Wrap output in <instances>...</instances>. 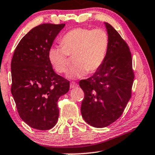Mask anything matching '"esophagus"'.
Wrapping results in <instances>:
<instances>
[{"label": "esophagus", "mask_w": 155, "mask_h": 155, "mask_svg": "<svg viewBox=\"0 0 155 155\" xmlns=\"http://www.w3.org/2000/svg\"><path fill=\"white\" fill-rule=\"evenodd\" d=\"M77 86H78V84H77V83H75V82H74V81L70 83V88H76V87H77Z\"/></svg>", "instance_id": "1"}]
</instances>
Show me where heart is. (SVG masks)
Returning a JSON list of instances; mask_svg holds the SVG:
<instances>
[{
    "label": "heart",
    "mask_w": 155,
    "mask_h": 155,
    "mask_svg": "<svg viewBox=\"0 0 155 155\" xmlns=\"http://www.w3.org/2000/svg\"><path fill=\"white\" fill-rule=\"evenodd\" d=\"M108 34L102 29H74L61 39L62 46L50 48L48 58L58 73L66 72L69 57H74L73 67L67 77L71 79L84 77L87 74L97 72L103 65L109 49Z\"/></svg>",
    "instance_id": "1"
}]
</instances>
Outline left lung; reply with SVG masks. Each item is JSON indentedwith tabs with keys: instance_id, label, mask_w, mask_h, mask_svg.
I'll return each mask as SVG.
<instances>
[{
	"instance_id": "1",
	"label": "left lung",
	"mask_w": 155,
	"mask_h": 155,
	"mask_svg": "<svg viewBox=\"0 0 155 155\" xmlns=\"http://www.w3.org/2000/svg\"><path fill=\"white\" fill-rule=\"evenodd\" d=\"M104 25L110 39L105 61L92 77L79 81L84 92L82 117L96 128L106 127L121 116L131 97L134 80L129 47L112 25Z\"/></svg>"
}]
</instances>
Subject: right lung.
<instances>
[{"instance_id": "obj_1", "label": "right lung", "mask_w": 155, "mask_h": 155, "mask_svg": "<svg viewBox=\"0 0 155 155\" xmlns=\"http://www.w3.org/2000/svg\"><path fill=\"white\" fill-rule=\"evenodd\" d=\"M65 24H42L21 39L11 62V93L22 120L37 130H49L59 117V97L69 81L57 74L48 53Z\"/></svg>"}]
</instances>
